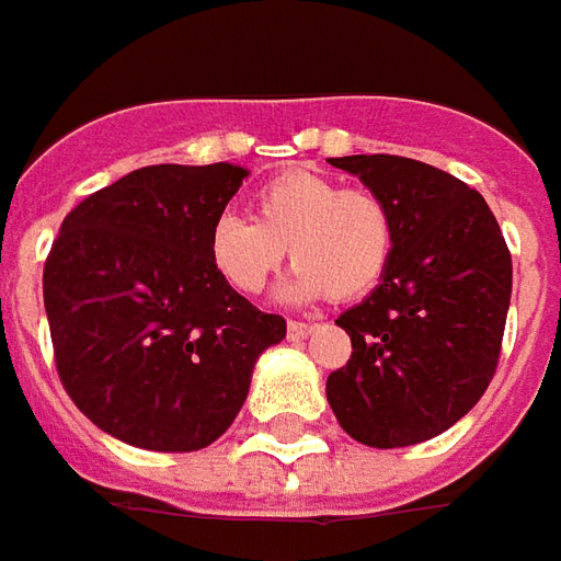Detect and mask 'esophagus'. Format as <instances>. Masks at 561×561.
<instances>
[{
	"label": "esophagus",
	"mask_w": 561,
	"mask_h": 561,
	"mask_svg": "<svg viewBox=\"0 0 561 561\" xmlns=\"http://www.w3.org/2000/svg\"><path fill=\"white\" fill-rule=\"evenodd\" d=\"M287 329L293 337H308L317 332V323H299V320H289Z\"/></svg>",
	"instance_id": "esophagus-1"
}]
</instances>
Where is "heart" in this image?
I'll return each instance as SVG.
<instances>
[{"mask_svg":"<svg viewBox=\"0 0 561 561\" xmlns=\"http://www.w3.org/2000/svg\"><path fill=\"white\" fill-rule=\"evenodd\" d=\"M287 250L296 272L280 287L289 301H353L387 274L396 217L371 190H344L313 172H284L253 196V220L220 214L208 232V260L229 287L256 296Z\"/></svg>","mask_w":561,"mask_h":561,"instance_id":"heart-1","label":"heart"}]
</instances>
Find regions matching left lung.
I'll list each match as a JSON object with an SVG mask.
<instances>
[{
  "label": "left lung",
  "mask_w": 561,
  "mask_h": 561,
  "mask_svg": "<svg viewBox=\"0 0 561 561\" xmlns=\"http://www.w3.org/2000/svg\"><path fill=\"white\" fill-rule=\"evenodd\" d=\"M396 217L380 284L335 323L353 353L325 380L341 428L359 444L411 447L459 423L490 387L511 308V253L478 190L389 153L335 157Z\"/></svg>",
  "instance_id": "8db88e82"
}]
</instances>
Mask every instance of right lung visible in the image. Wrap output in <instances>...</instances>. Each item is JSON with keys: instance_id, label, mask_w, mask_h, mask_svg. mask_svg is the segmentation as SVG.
<instances>
[{"instance_id": "right-lung-1", "label": "right lung", "mask_w": 561, "mask_h": 561, "mask_svg": "<svg viewBox=\"0 0 561 561\" xmlns=\"http://www.w3.org/2000/svg\"><path fill=\"white\" fill-rule=\"evenodd\" d=\"M248 169L147 165L87 196L45 262L57 371L102 432L141 450H202L232 426L253 365L287 320L214 272L210 224Z\"/></svg>"}]
</instances>
